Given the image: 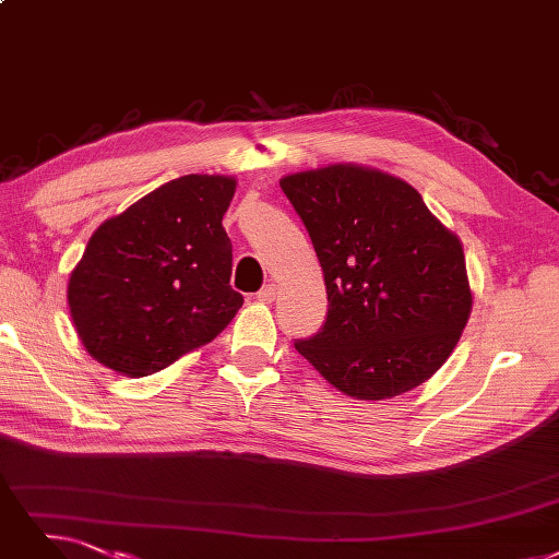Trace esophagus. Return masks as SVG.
<instances>
[{
  "label": "esophagus",
  "mask_w": 559,
  "mask_h": 559,
  "mask_svg": "<svg viewBox=\"0 0 559 559\" xmlns=\"http://www.w3.org/2000/svg\"><path fill=\"white\" fill-rule=\"evenodd\" d=\"M275 298H277V284H265L261 292L257 294V300L259 302H263V305H271V302H275Z\"/></svg>",
  "instance_id": "1"
}]
</instances>
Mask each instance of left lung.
I'll list each match as a JSON object with an SVG mask.
<instances>
[{
    "instance_id": "1",
    "label": "left lung",
    "mask_w": 559,
    "mask_h": 559,
    "mask_svg": "<svg viewBox=\"0 0 559 559\" xmlns=\"http://www.w3.org/2000/svg\"><path fill=\"white\" fill-rule=\"evenodd\" d=\"M280 188L305 222L328 294L323 328L296 350L360 401L427 383L473 311L459 236L404 178L373 167L296 171Z\"/></svg>"
}]
</instances>
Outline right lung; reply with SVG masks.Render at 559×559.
<instances>
[{
  "mask_svg": "<svg viewBox=\"0 0 559 559\" xmlns=\"http://www.w3.org/2000/svg\"><path fill=\"white\" fill-rule=\"evenodd\" d=\"M234 176L190 174L105 219L69 277V307L86 353L142 378L213 342L242 296L222 227Z\"/></svg>",
  "mask_w": 559,
  "mask_h": 559,
  "instance_id": "obj_1",
  "label": "right lung"
}]
</instances>
